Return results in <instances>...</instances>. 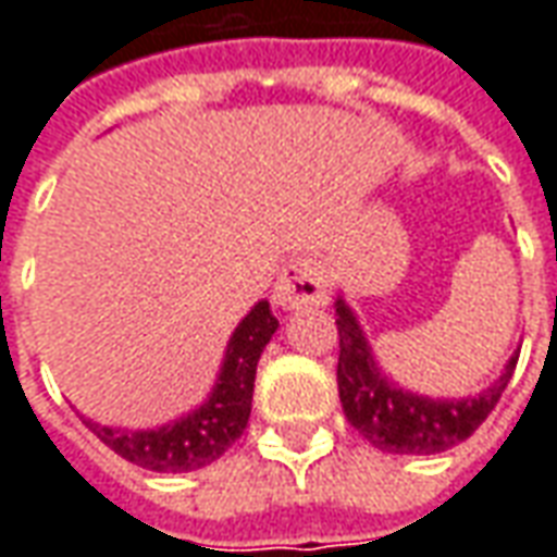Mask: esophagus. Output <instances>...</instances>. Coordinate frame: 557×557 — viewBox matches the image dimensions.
Masks as SVG:
<instances>
[{"instance_id":"34e87169","label":"esophagus","mask_w":557,"mask_h":557,"mask_svg":"<svg viewBox=\"0 0 557 557\" xmlns=\"http://www.w3.org/2000/svg\"><path fill=\"white\" fill-rule=\"evenodd\" d=\"M272 300H275V306H282L285 312L327 304V278H324L322 263L315 257H294V260H287L285 270L278 272Z\"/></svg>"}]
</instances>
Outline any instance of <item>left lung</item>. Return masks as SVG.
Wrapping results in <instances>:
<instances>
[{
    "label": "left lung",
    "mask_w": 557,
    "mask_h": 557,
    "mask_svg": "<svg viewBox=\"0 0 557 557\" xmlns=\"http://www.w3.org/2000/svg\"><path fill=\"white\" fill-rule=\"evenodd\" d=\"M334 315L339 334L337 386L343 413L383 454H442L466 442L496 408L518 364L515 349L499 376L479 395L432 398L395 383L380 368L374 346L343 290L334 300Z\"/></svg>",
    "instance_id": "left-lung-1"
}]
</instances>
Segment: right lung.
<instances>
[{
    "label": "right lung",
    "instance_id": "1",
    "mask_svg": "<svg viewBox=\"0 0 557 557\" xmlns=\"http://www.w3.org/2000/svg\"><path fill=\"white\" fill-rule=\"evenodd\" d=\"M278 331L270 300H257L251 312L235 324L218 380L208 398L189 413L156 429H115L85 420L100 442L149 472H196L220 460L248 426L257 361Z\"/></svg>",
    "mask_w": 557,
    "mask_h": 557
}]
</instances>
